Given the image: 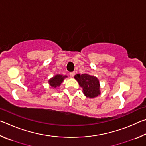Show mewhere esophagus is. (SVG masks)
<instances>
[{
	"label": "esophagus",
	"instance_id": "obj_1",
	"mask_svg": "<svg viewBox=\"0 0 146 146\" xmlns=\"http://www.w3.org/2000/svg\"><path fill=\"white\" fill-rule=\"evenodd\" d=\"M70 76L71 78L74 77V76H75V72H71L70 73Z\"/></svg>",
	"mask_w": 146,
	"mask_h": 146
}]
</instances>
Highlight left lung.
Masks as SVG:
<instances>
[{
	"label": "left lung",
	"instance_id": "8db88e82",
	"mask_svg": "<svg viewBox=\"0 0 146 146\" xmlns=\"http://www.w3.org/2000/svg\"><path fill=\"white\" fill-rule=\"evenodd\" d=\"M75 78L82 88V92L86 97L93 98L100 95V85L97 77L88 73L76 74Z\"/></svg>",
	"mask_w": 146,
	"mask_h": 146
}]
</instances>
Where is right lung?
Segmentation results:
<instances>
[{
    "instance_id": "add662e5",
    "label": "right lung",
    "mask_w": 146,
    "mask_h": 146,
    "mask_svg": "<svg viewBox=\"0 0 146 146\" xmlns=\"http://www.w3.org/2000/svg\"><path fill=\"white\" fill-rule=\"evenodd\" d=\"M67 75H60V74H56L53 77H51L48 80L49 85L50 86L51 88H56L59 87L60 86L62 83L63 82V81L66 78H67Z\"/></svg>"
}]
</instances>
